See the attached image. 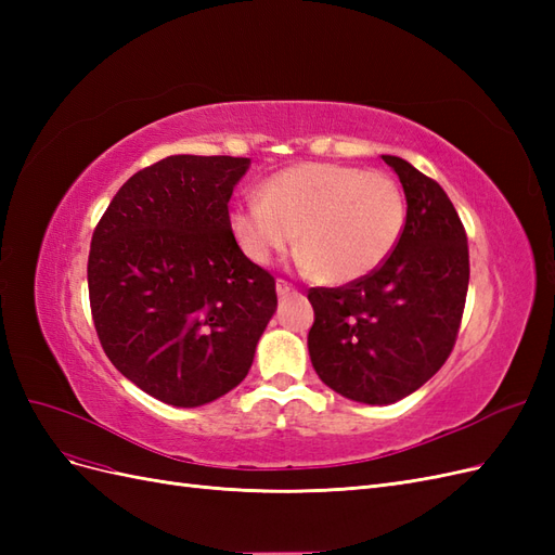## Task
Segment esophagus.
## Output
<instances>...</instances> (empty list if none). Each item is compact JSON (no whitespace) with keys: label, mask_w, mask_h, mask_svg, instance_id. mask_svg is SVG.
<instances>
[{"label":"esophagus","mask_w":555,"mask_h":555,"mask_svg":"<svg viewBox=\"0 0 555 555\" xmlns=\"http://www.w3.org/2000/svg\"><path fill=\"white\" fill-rule=\"evenodd\" d=\"M275 292H278V296L282 298V296H289V294H294V287H292L289 282L278 280V282H275Z\"/></svg>","instance_id":"obj_1"}]
</instances>
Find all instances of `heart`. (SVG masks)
I'll return each instance as SVG.
<instances>
[{"label": "heart", "instance_id": "1", "mask_svg": "<svg viewBox=\"0 0 555 555\" xmlns=\"http://www.w3.org/2000/svg\"><path fill=\"white\" fill-rule=\"evenodd\" d=\"M259 196L229 212L231 236L243 255L266 266L298 238L300 266L333 287L379 271L408 222L400 184L359 166L294 164L268 178Z\"/></svg>", "mask_w": 555, "mask_h": 555}]
</instances>
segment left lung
<instances>
[{
  "label": "left lung",
  "instance_id": "left-lung-1",
  "mask_svg": "<svg viewBox=\"0 0 555 555\" xmlns=\"http://www.w3.org/2000/svg\"><path fill=\"white\" fill-rule=\"evenodd\" d=\"M400 178L408 222L379 271L338 289H310L308 351L328 389L391 405L440 371L456 343L469 282L467 236L438 182L382 155Z\"/></svg>",
  "mask_w": 555,
  "mask_h": 555
}]
</instances>
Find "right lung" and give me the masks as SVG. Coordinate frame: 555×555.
I'll use <instances>...</instances> for the list:
<instances>
[{
    "mask_svg": "<svg viewBox=\"0 0 555 555\" xmlns=\"http://www.w3.org/2000/svg\"><path fill=\"white\" fill-rule=\"evenodd\" d=\"M247 157L171 155L133 173L99 220L88 287L99 340L129 382L198 408L245 379L275 314V280L229 229Z\"/></svg>",
    "mask_w": 555,
    "mask_h": 555,
    "instance_id": "obj_1",
    "label": "right lung"
}]
</instances>
